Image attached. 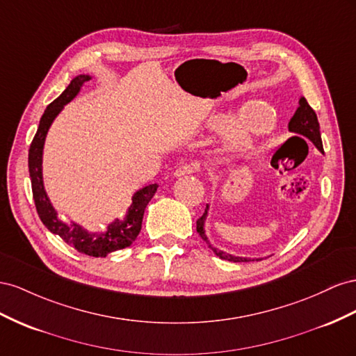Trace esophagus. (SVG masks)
<instances>
[{
  "label": "esophagus",
  "mask_w": 356,
  "mask_h": 356,
  "mask_svg": "<svg viewBox=\"0 0 356 356\" xmlns=\"http://www.w3.org/2000/svg\"><path fill=\"white\" fill-rule=\"evenodd\" d=\"M197 170V165L195 164H185V165H180L179 168L175 170V172H172V176L175 177H185V176H189L192 175Z\"/></svg>",
  "instance_id": "1"
}]
</instances>
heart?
Returning a JSON list of instances; mask_svg holds the SVG:
<instances>
[{
    "label": "heart",
    "mask_w": 356,
    "mask_h": 356,
    "mask_svg": "<svg viewBox=\"0 0 356 356\" xmlns=\"http://www.w3.org/2000/svg\"><path fill=\"white\" fill-rule=\"evenodd\" d=\"M209 125L215 131L228 129V140L231 145L243 146L248 145L253 138L267 136L277 127V113L262 101H255L243 106L236 119L231 113L215 115Z\"/></svg>",
    "instance_id": "1"
}]
</instances>
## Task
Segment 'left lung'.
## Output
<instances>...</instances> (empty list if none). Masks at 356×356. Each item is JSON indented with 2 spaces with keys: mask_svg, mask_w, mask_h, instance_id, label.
I'll list each match as a JSON object with an SVG mask.
<instances>
[{
  "mask_svg": "<svg viewBox=\"0 0 356 356\" xmlns=\"http://www.w3.org/2000/svg\"><path fill=\"white\" fill-rule=\"evenodd\" d=\"M288 129L293 134H298V136H302V137H306L307 140H310L312 143L314 145V147H316L319 152H322V154H323L318 116H316V113H314V110L309 106L307 99L304 97H301L298 99V108H297L296 113H293L292 119L289 120ZM209 211H210V204L206 206L204 215H202L197 220V232L200 234V237L206 241V245L209 246V249L213 253H215L216 257H219L220 259L231 261V262H249V261H259L261 259V258H248V257L231 255V253L223 252L219 248H216L215 245H211V241L209 240L207 232H206V220H207V216H209Z\"/></svg>",
  "mask_w": 356,
  "mask_h": 356,
  "instance_id": "obj_1",
  "label": "left lung"
}]
</instances>
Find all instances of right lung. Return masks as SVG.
<instances>
[{"label":"right lung","mask_w":356,"mask_h":356,"mask_svg":"<svg viewBox=\"0 0 356 356\" xmlns=\"http://www.w3.org/2000/svg\"><path fill=\"white\" fill-rule=\"evenodd\" d=\"M90 79H92V76L89 74L76 76L65 88L64 92L47 106L42 119H40V125L34 136L33 143L29 146L28 170L29 179H31L33 197L37 207V213L40 219L44 223V227L52 232V234L59 236L67 245L74 248L80 253H85V255L95 258H104L110 252H115L133 245V241L137 238L141 229L145 209L149 204V201L154 198L158 189V184H152L136 191L133 197H131V204L127 209L124 218H115L110 223H107L104 231H88L77 222H65L58 216V211L55 210L52 202H50L47 197L43 181L44 141L56 116L64 110V107L70 101H73L79 95L80 89H82L83 85Z\"/></svg>","instance_id":"add662e5"}]
</instances>
